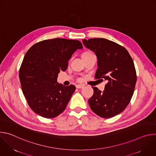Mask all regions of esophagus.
I'll use <instances>...</instances> for the list:
<instances>
[{"label":"esophagus","mask_w":156,"mask_h":156,"mask_svg":"<svg viewBox=\"0 0 156 156\" xmlns=\"http://www.w3.org/2000/svg\"><path fill=\"white\" fill-rule=\"evenodd\" d=\"M76 87L78 88V89H81V88L83 87V86L81 85V84H76Z\"/></svg>","instance_id":"esophagus-1"}]
</instances>
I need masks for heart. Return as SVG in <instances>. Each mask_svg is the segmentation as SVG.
<instances>
[{
	"label": "heart",
	"mask_w": 156,
	"mask_h": 156,
	"mask_svg": "<svg viewBox=\"0 0 156 156\" xmlns=\"http://www.w3.org/2000/svg\"><path fill=\"white\" fill-rule=\"evenodd\" d=\"M85 53H90V52H85Z\"/></svg>",
	"instance_id": "1"
}]
</instances>
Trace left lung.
<instances>
[{"mask_svg":"<svg viewBox=\"0 0 156 156\" xmlns=\"http://www.w3.org/2000/svg\"><path fill=\"white\" fill-rule=\"evenodd\" d=\"M84 46L98 58L95 78L107 80L102 92L93 87L94 94L88 100L91 109L98 116L108 119L125 110L134 93L136 73L133 59L127 50L104 38L83 39Z\"/></svg>","mask_w":156,"mask_h":156,"instance_id":"1","label":"left lung"}]
</instances>
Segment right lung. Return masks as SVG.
<instances>
[{"instance_id":"right-lung-1","label":"right lung","mask_w":156,"mask_h":156,"mask_svg":"<svg viewBox=\"0 0 156 156\" xmlns=\"http://www.w3.org/2000/svg\"><path fill=\"white\" fill-rule=\"evenodd\" d=\"M80 49L83 45L78 40L55 38L39 42L27 51L19 77L23 93L36 114L52 119L63 112L76 87L58 83V74L66 70L68 61Z\"/></svg>"}]
</instances>
